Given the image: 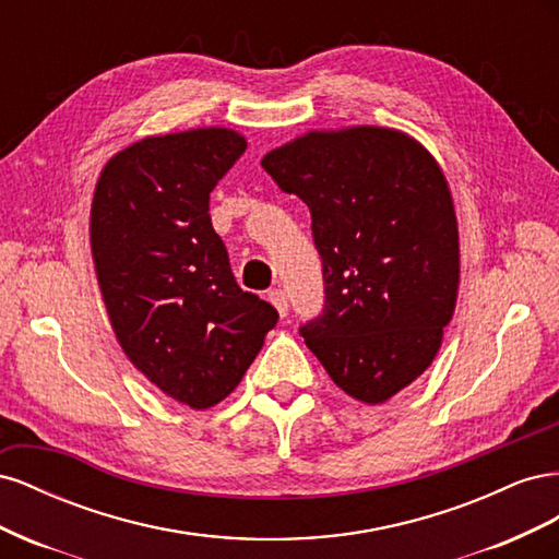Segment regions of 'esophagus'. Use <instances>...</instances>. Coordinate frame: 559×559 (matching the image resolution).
Wrapping results in <instances>:
<instances>
[{"label": "esophagus", "instance_id": "1", "mask_svg": "<svg viewBox=\"0 0 559 559\" xmlns=\"http://www.w3.org/2000/svg\"><path fill=\"white\" fill-rule=\"evenodd\" d=\"M267 300L273 302L275 310L280 312V317H286V312H289V298H286V294L282 289H273L267 294Z\"/></svg>", "mask_w": 559, "mask_h": 559}]
</instances>
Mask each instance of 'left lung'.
I'll return each instance as SVG.
<instances>
[{"label": "left lung", "instance_id": "left-lung-1", "mask_svg": "<svg viewBox=\"0 0 559 559\" xmlns=\"http://www.w3.org/2000/svg\"><path fill=\"white\" fill-rule=\"evenodd\" d=\"M261 165L312 214L324 312L300 329L329 378L378 405L436 359L460 292V228L441 165L380 126L310 130Z\"/></svg>", "mask_w": 559, "mask_h": 559}]
</instances>
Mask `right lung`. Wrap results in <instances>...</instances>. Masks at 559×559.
<instances>
[{"instance_id": "right-lung-1", "label": "right lung", "mask_w": 559, "mask_h": 559, "mask_svg": "<svg viewBox=\"0 0 559 559\" xmlns=\"http://www.w3.org/2000/svg\"><path fill=\"white\" fill-rule=\"evenodd\" d=\"M245 148L230 128L154 134L111 156L93 193L91 251L116 341L193 411L240 384L280 317L235 282L210 218V193Z\"/></svg>"}]
</instances>
